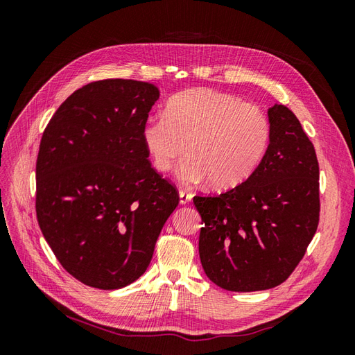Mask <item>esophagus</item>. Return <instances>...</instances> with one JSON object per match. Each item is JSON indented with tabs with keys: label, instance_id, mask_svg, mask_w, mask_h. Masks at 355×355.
Masks as SVG:
<instances>
[{
	"label": "esophagus",
	"instance_id": "obj_1",
	"mask_svg": "<svg viewBox=\"0 0 355 355\" xmlns=\"http://www.w3.org/2000/svg\"><path fill=\"white\" fill-rule=\"evenodd\" d=\"M191 198H192V194L189 191H187V189H180L179 191V200H180V204H187V202H189L191 201Z\"/></svg>",
	"mask_w": 355,
	"mask_h": 355
}]
</instances>
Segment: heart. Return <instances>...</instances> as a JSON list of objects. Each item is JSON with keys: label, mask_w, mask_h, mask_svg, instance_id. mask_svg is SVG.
<instances>
[{"label": "heart", "mask_w": 355, "mask_h": 355, "mask_svg": "<svg viewBox=\"0 0 355 355\" xmlns=\"http://www.w3.org/2000/svg\"><path fill=\"white\" fill-rule=\"evenodd\" d=\"M271 141V123L254 103L209 89L182 92L166 114L149 118L144 142L159 173L173 168L187 151L178 176L185 184L210 179L214 188H234L250 178Z\"/></svg>", "instance_id": "1"}]
</instances>
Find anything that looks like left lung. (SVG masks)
I'll return each mask as SVG.
<instances>
[{"mask_svg": "<svg viewBox=\"0 0 355 355\" xmlns=\"http://www.w3.org/2000/svg\"><path fill=\"white\" fill-rule=\"evenodd\" d=\"M271 141L261 164L220 196L194 197L204 227V272L230 292L286 282L305 256L320 220V170L313 142L284 105L268 111Z\"/></svg>", "mask_w": 355, "mask_h": 355, "instance_id": "left-lung-1", "label": "left lung"}]
</instances>
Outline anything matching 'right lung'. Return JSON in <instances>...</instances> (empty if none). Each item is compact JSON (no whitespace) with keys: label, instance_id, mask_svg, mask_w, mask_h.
Instances as JSON below:
<instances>
[{"label":"right lung","instance_id":"right-lung-1","mask_svg":"<svg viewBox=\"0 0 355 355\" xmlns=\"http://www.w3.org/2000/svg\"><path fill=\"white\" fill-rule=\"evenodd\" d=\"M157 85L101 80L51 116L37 157V219L60 265L85 286L121 288L151 262L176 187L149 163L144 142Z\"/></svg>","mask_w":355,"mask_h":355}]
</instances>
